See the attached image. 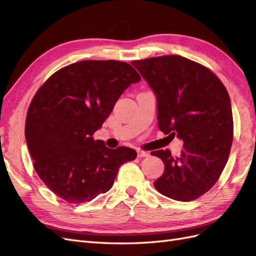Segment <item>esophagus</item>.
<instances>
[{"mask_svg": "<svg viewBox=\"0 0 256 256\" xmlns=\"http://www.w3.org/2000/svg\"><path fill=\"white\" fill-rule=\"evenodd\" d=\"M150 152H145V150H138V158H143V157H148Z\"/></svg>", "mask_w": 256, "mask_h": 256, "instance_id": "34e87169", "label": "esophagus"}]
</instances>
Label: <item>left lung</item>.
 <instances>
[{
    "label": "left lung",
    "instance_id": "1",
    "mask_svg": "<svg viewBox=\"0 0 256 256\" xmlns=\"http://www.w3.org/2000/svg\"><path fill=\"white\" fill-rule=\"evenodd\" d=\"M131 64L157 96L159 129L184 141L180 157L168 150L150 152L164 164L154 188L176 200H196L214 187L230 156L234 124L228 92L210 69L180 56Z\"/></svg>",
    "mask_w": 256,
    "mask_h": 256
}]
</instances>
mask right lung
I'll use <instances>...</instances> for the list:
<instances>
[{"label": "right lung", "mask_w": 256, "mask_h": 256, "mask_svg": "<svg viewBox=\"0 0 256 256\" xmlns=\"http://www.w3.org/2000/svg\"><path fill=\"white\" fill-rule=\"evenodd\" d=\"M141 76L120 60H81L60 68L38 88L28 106L26 140L44 184L72 204L109 191L120 166L136 158L126 146L108 148L94 134L115 102Z\"/></svg>", "instance_id": "1"}]
</instances>
